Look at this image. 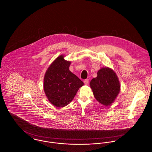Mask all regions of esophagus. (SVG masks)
Instances as JSON below:
<instances>
[{"label": "esophagus", "instance_id": "obj_1", "mask_svg": "<svg viewBox=\"0 0 152 152\" xmlns=\"http://www.w3.org/2000/svg\"><path fill=\"white\" fill-rule=\"evenodd\" d=\"M84 83H85V84H86V85H87V84H88V83H89V80H88V79L84 80Z\"/></svg>", "mask_w": 152, "mask_h": 152}]
</instances>
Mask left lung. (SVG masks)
I'll list each match as a JSON object with an SVG mask.
<instances>
[{"label": "left lung", "instance_id": "1", "mask_svg": "<svg viewBox=\"0 0 152 152\" xmlns=\"http://www.w3.org/2000/svg\"><path fill=\"white\" fill-rule=\"evenodd\" d=\"M96 99L108 106L115 100L120 89L116 73L108 68H102L97 72V76L90 83Z\"/></svg>", "mask_w": 152, "mask_h": 152}]
</instances>
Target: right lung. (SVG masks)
Segmentation results:
<instances>
[{"label":"right lung","instance_id":"obj_1","mask_svg":"<svg viewBox=\"0 0 152 152\" xmlns=\"http://www.w3.org/2000/svg\"><path fill=\"white\" fill-rule=\"evenodd\" d=\"M71 62L63 56L58 57L50 66L44 79V90L51 104L63 107L72 100L83 82L69 70Z\"/></svg>","mask_w":152,"mask_h":152}]
</instances>
